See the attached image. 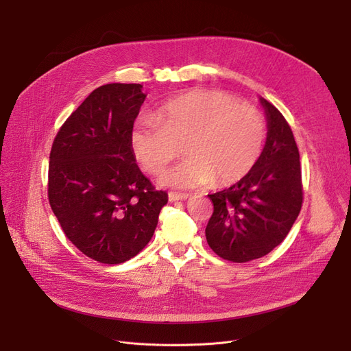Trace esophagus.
<instances>
[{"mask_svg": "<svg viewBox=\"0 0 351 351\" xmlns=\"http://www.w3.org/2000/svg\"><path fill=\"white\" fill-rule=\"evenodd\" d=\"M189 197V193H178V192H169V200L178 202V200H185Z\"/></svg>", "mask_w": 351, "mask_h": 351, "instance_id": "34e87169", "label": "esophagus"}]
</instances>
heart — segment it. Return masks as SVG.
Segmentation results:
<instances>
[{
	"instance_id": "heart-1",
	"label": "heart",
	"mask_w": 351,
	"mask_h": 351,
	"mask_svg": "<svg viewBox=\"0 0 351 351\" xmlns=\"http://www.w3.org/2000/svg\"><path fill=\"white\" fill-rule=\"evenodd\" d=\"M151 117L139 118L131 131L142 168L159 173L179 155V147L186 156L160 175L165 186L233 183L252 169L265 142L259 110L222 90L191 92L159 106Z\"/></svg>"
}]
</instances>
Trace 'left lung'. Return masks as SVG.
<instances>
[{
    "mask_svg": "<svg viewBox=\"0 0 351 351\" xmlns=\"http://www.w3.org/2000/svg\"><path fill=\"white\" fill-rule=\"evenodd\" d=\"M261 104L267 138L259 159L234 185L208 195L213 204L208 245L234 263L259 259L279 246L303 204L300 155L291 128L274 105L265 98Z\"/></svg>",
    "mask_w": 351,
    "mask_h": 351,
    "instance_id": "8db88e82",
    "label": "left lung"
}]
</instances>
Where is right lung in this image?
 I'll return each mask as SVG.
<instances>
[{
    "label": "right lung",
    "mask_w": 351,
    "mask_h": 351,
    "mask_svg": "<svg viewBox=\"0 0 351 351\" xmlns=\"http://www.w3.org/2000/svg\"><path fill=\"white\" fill-rule=\"evenodd\" d=\"M146 95L141 84H106L71 114L53 139L48 199L65 236L85 256L119 265L154 236L168 193L136 165L131 131Z\"/></svg>",
    "instance_id": "add662e5"
}]
</instances>
